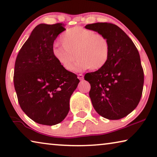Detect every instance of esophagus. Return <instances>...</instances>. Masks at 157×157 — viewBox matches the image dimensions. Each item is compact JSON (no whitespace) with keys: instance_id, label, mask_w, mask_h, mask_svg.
I'll return each mask as SVG.
<instances>
[{"instance_id":"34e87169","label":"esophagus","mask_w":157,"mask_h":157,"mask_svg":"<svg viewBox=\"0 0 157 157\" xmlns=\"http://www.w3.org/2000/svg\"><path fill=\"white\" fill-rule=\"evenodd\" d=\"M78 78L79 79H80V80H82V79H84V75H83L82 74H78Z\"/></svg>"}]
</instances>
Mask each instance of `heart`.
Wrapping results in <instances>:
<instances>
[{
    "label": "heart",
    "instance_id": "1",
    "mask_svg": "<svg viewBox=\"0 0 157 157\" xmlns=\"http://www.w3.org/2000/svg\"><path fill=\"white\" fill-rule=\"evenodd\" d=\"M62 47H53V55L59 63L68 71H83L90 68L96 71L103 68L110 56V43L103 35L92 30L75 26L60 36ZM77 57H76V56Z\"/></svg>",
    "mask_w": 157,
    "mask_h": 157
}]
</instances>
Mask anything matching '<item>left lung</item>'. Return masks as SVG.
<instances>
[{
  "label": "left lung",
  "mask_w": 157,
  "mask_h": 157,
  "mask_svg": "<svg viewBox=\"0 0 157 157\" xmlns=\"http://www.w3.org/2000/svg\"><path fill=\"white\" fill-rule=\"evenodd\" d=\"M85 29L103 35L110 43V56L103 68L86 73L92 105L98 114L110 120L127 116L141 98L144 73L138 51L131 38L115 24L98 22Z\"/></svg>",
  "instance_id": "left-lung-1"
}]
</instances>
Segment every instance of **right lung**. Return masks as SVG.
Here are the masks:
<instances>
[{
    "instance_id": "right-lung-1",
    "label": "right lung",
    "mask_w": 157,
    "mask_h": 157,
    "mask_svg": "<svg viewBox=\"0 0 157 157\" xmlns=\"http://www.w3.org/2000/svg\"><path fill=\"white\" fill-rule=\"evenodd\" d=\"M63 24H40L36 26L19 52L14 85L21 110L36 123L52 126L68 114L70 98L79 80L64 69L53 55L57 36Z\"/></svg>"
}]
</instances>
